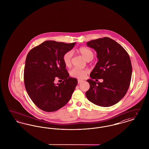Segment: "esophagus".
<instances>
[{
    "instance_id": "1",
    "label": "esophagus",
    "mask_w": 149,
    "mask_h": 149,
    "mask_svg": "<svg viewBox=\"0 0 149 149\" xmlns=\"http://www.w3.org/2000/svg\"><path fill=\"white\" fill-rule=\"evenodd\" d=\"M83 81V80H78V84H80V83H82Z\"/></svg>"
}]
</instances>
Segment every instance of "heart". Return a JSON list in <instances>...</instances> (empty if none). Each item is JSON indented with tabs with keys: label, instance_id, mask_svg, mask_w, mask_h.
Returning <instances> with one entry per match:
<instances>
[{
	"label": "heart",
	"instance_id": "heart-1",
	"mask_svg": "<svg viewBox=\"0 0 149 149\" xmlns=\"http://www.w3.org/2000/svg\"><path fill=\"white\" fill-rule=\"evenodd\" d=\"M77 51L80 54L85 60L88 61L92 60L94 57V53L92 51L85 47H81L78 49ZM72 52L69 51L65 52L63 56V61L65 65L69 68L71 66V60L72 57ZM89 72V70L87 69H79L77 68H73L70 71V75L71 77L77 79H84L87 74Z\"/></svg>",
	"mask_w": 149,
	"mask_h": 149
}]
</instances>
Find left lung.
Wrapping results in <instances>:
<instances>
[{
	"label": "left lung",
	"instance_id": "1",
	"mask_svg": "<svg viewBox=\"0 0 149 149\" xmlns=\"http://www.w3.org/2000/svg\"><path fill=\"white\" fill-rule=\"evenodd\" d=\"M86 43L95 50L98 61L90 74L92 79L87 80L90 88L86 97L99 106H113L123 98L130 86L132 71L130 56L120 45L109 37ZM95 78H102L104 81L96 82Z\"/></svg>",
	"mask_w": 149,
	"mask_h": 149
}]
</instances>
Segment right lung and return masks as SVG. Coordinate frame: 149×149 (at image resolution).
<instances>
[{"mask_svg":"<svg viewBox=\"0 0 149 149\" xmlns=\"http://www.w3.org/2000/svg\"><path fill=\"white\" fill-rule=\"evenodd\" d=\"M75 43L46 41L27 54L24 70L25 88L32 102L42 111H56L71 98L78 80L69 77L63 56ZM56 78L64 80L56 85L54 81Z\"/></svg>","mask_w":149,"mask_h":149,"instance_id":"1","label":"right lung"}]
</instances>
